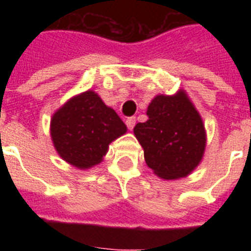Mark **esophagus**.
Instances as JSON below:
<instances>
[{
    "label": "esophagus",
    "instance_id": "obj_1",
    "mask_svg": "<svg viewBox=\"0 0 251 251\" xmlns=\"http://www.w3.org/2000/svg\"><path fill=\"white\" fill-rule=\"evenodd\" d=\"M126 126L129 130H133L134 126H135V117L126 118Z\"/></svg>",
    "mask_w": 251,
    "mask_h": 251
}]
</instances>
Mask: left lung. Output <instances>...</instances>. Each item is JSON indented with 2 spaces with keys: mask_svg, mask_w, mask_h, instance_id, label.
<instances>
[{
  "mask_svg": "<svg viewBox=\"0 0 251 251\" xmlns=\"http://www.w3.org/2000/svg\"><path fill=\"white\" fill-rule=\"evenodd\" d=\"M147 116V121L138 122L134 127L146 164L164 179L190 175L204 153L206 130L186 92L157 95L150 102Z\"/></svg>",
  "mask_w": 251,
  "mask_h": 251,
  "instance_id": "1",
  "label": "left lung"
}]
</instances>
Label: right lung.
Returning a JSON list of instances; mask_svg holds the SVG:
<instances>
[{"label": "right lung", "mask_w": 251, "mask_h": 251, "mask_svg": "<svg viewBox=\"0 0 251 251\" xmlns=\"http://www.w3.org/2000/svg\"><path fill=\"white\" fill-rule=\"evenodd\" d=\"M126 130L118 114L91 90L65 102L50 120L57 153L79 169L101 163L110 143Z\"/></svg>", "instance_id": "right-lung-1"}]
</instances>
